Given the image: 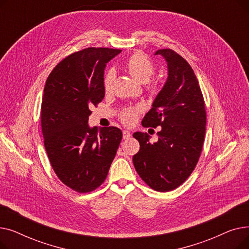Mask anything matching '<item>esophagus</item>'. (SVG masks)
<instances>
[{
    "label": "esophagus",
    "mask_w": 249,
    "mask_h": 249,
    "mask_svg": "<svg viewBox=\"0 0 249 249\" xmlns=\"http://www.w3.org/2000/svg\"><path fill=\"white\" fill-rule=\"evenodd\" d=\"M131 137V132L128 131V130H124L123 131V139H128Z\"/></svg>",
    "instance_id": "obj_1"
}]
</instances>
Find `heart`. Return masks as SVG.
<instances>
[{
    "mask_svg": "<svg viewBox=\"0 0 249 249\" xmlns=\"http://www.w3.org/2000/svg\"><path fill=\"white\" fill-rule=\"evenodd\" d=\"M125 68L128 71V72L140 83L148 82L149 78L153 75L155 71L153 62L146 55L140 53V52L132 54L125 61ZM115 77H116V72L112 69L105 73L104 80H103V86L106 93H110L112 90ZM148 89L151 91V93H154V91L158 89V85H156V83L149 84ZM139 110H140L139 107H129L124 109L120 113L121 121L126 125L133 124L136 120Z\"/></svg>",
    "mask_w": 249,
    "mask_h": 249,
    "instance_id": "b5f03b06",
    "label": "heart"
}]
</instances>
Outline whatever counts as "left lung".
I'll use <instances>...</instances> for the list:
<instances>
[{"label":"left lung","instance_id":"obj_1","mask_svg":"<svg viewBox=\"0 0 249 249\" xmlns=\"http://www.w3.org/2000/svg\"><path fill=\"white\" fill-rule=\"evenodd\" d=\"M167 63V78L142 120L144 127L161 126L159 140L135 132L140 149L133 156L139 177L153 190L169 192L193 173L200 159L206 132V110L202 90L191 65L172 49H160Z\"/></svg>","mask_w":249,"mask_h":249}]
</instances>
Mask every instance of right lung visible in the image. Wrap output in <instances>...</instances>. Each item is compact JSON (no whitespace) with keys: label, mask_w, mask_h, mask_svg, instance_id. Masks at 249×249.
Wrapping results in <instances>:
<instances>
[{"label":"right lung","mask_w":249,"mask_h":249,"mask_svg":"<svg viewBox=\"0 0 249 249\" xmlns=\"http://www.w3.org/2000/svg\"><path fill=\"white\" fill-rule=\"evenodd\" d=\"M120 49L89 47L61 60L48 75L41 104V127L50 164L58 178L77 193L106 179L122 139L117 127L88 124L89 108L105 97L104 71Z\"/></svg>","instance_id":"1"}]
</instances>
